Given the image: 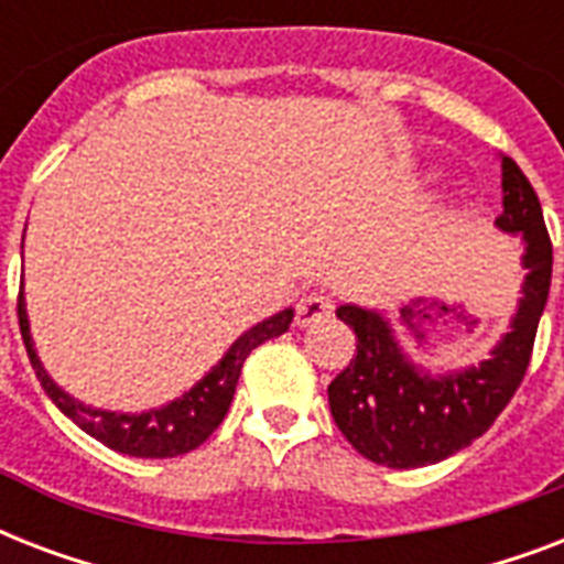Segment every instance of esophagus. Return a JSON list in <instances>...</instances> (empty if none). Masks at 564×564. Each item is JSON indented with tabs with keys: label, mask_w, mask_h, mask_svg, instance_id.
Returning a JSON list of instances; mask_svg holds the SVG:
<instances>
[{
	"label": "esophagus",
	"mask_w": 564,
	"mask_h": 564,
	"mask_svg": "<svg viewBox=\"0 0 564 564\" xmlns=\"http://www.w3.org/2000/svg\"><path fill=\"white\" fill-rule=\"evenodd\" d=\"M330 313H334V301L327 299V295H322V292H310V295H304V299L299 301L295 322H299V327H310L330 316Z\"/></svg>",
	"instance_id": "1"
}]
</instances>
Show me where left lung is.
I'll return each instance as SVG.
<instances>
[{
	"label": "left lung",
	"instance_id": "8db88e82",
	"mask_svg": "<svg viewBox=\"0 0 564 564\" xmlns=\"http://www.w3.org/2000/svg\"><path fill=\"white\" fill-rule=\"evenodd\" d=\"M503 213L495 228L521 237L527 269L516 316L486 360L430 371L412 360L386 313L343 304L336 316L357 334V357L327 386L330 415L366 459L386 468H421L463 451L495 424L524 380L539 318L547 304L553 246L533 184L512 158H500ZM401 325L410 330V310Z\"/></svg>",
	"mask_w": 564,
	"mask_h": 564
}]
</instances>
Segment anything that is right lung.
<instances>
[{
  "mask_svg": "<svg viewBox=\"0 0 564 564\" xmlns=\"http://www.w3.org/2000/svg\"><path fill=\"white\" fill-rule=\"evenodd\" d=\"M22 239H25V234H22ZM17 316H20V334L22 343H25V351H29L31 369H34L40 386L52 398V403L64 412L66 419H73L87 436L99 438L101 445H108L110 451L140 456V459H166V456L189 454L202 442H207V436L219 427L230 401H234L239 371H242L246 357L254 351L257 345H263L265 339L286 334L295 310L286 307L281 313H274V316L263 318V322H257L254 327H248L246 334L230 345L225 357L193 389H187L175 401L145 412L99 410V406H90V403L78 401L69 392H64L52 380V375L43 369V362H40L37 351H34L29 313H25V290L22 286Z\"/></svg>",
  "mask_w": 564,
  "mask_h": 564,
  "instance_id": "right-lung-1",
  "label": "right lung"
}]
</instances>
